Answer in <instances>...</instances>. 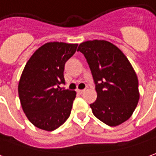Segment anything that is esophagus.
<instances>
[{
  "label": "esophagus",
  "mask_w": 156,
  "mask_h": 156,
  "mask_svg": "<svg viewBox=\"0 0 156 156\" xmlns=\"http://www.w3.org/2000/svg\"><path fill=\"white\" fill-rule=\"evenodd\" d=\"M77 92L80 93V94H82V93H84L85 92V90H77Z\"/></svg>",
  "instance_id": "obj_1"
}]
</instances>
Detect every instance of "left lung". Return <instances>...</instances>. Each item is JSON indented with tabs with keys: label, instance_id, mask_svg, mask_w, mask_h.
Here are the masks:
<instances>
[{
	"label": "left lung",
	"instance_id": "left-lung-1",
	"mask_svg": "<svg viewBox=\"0 0 156 156\" xmlns=\"http://www.w3.org/2000/svg\"><path fill=\"white\" fill-rule=\"evenodd\" d=\"M77 51L84 54L96 84L97 99L90 105L95 116L116 126L132 116L139 100L136 72L125 54L104 40L82 42Z\"/></svg>",
	"mask_w": 156,
	"mask_h": 156
}]
</instances>
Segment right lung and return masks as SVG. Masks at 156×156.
I'll return each mask as SVG.
<instances>
[{
    "instance_id": "1",
    "label": "right lung",
    "mask_w": 156,
    "mask_h": 156,
    "mask_svg": "<svg viewBox=\"0 0 156 156\" xmlns=\"http://www.w3.org/2000/svg\"><path fill=\"white\" fill-rule=\"evenodd\" d=\"M78 44L48 42L33 53L24 66L19 83L21 106L29 121L51 132L63 125L70 115L76 92L62 90L64 64Z\"/></svg>"
}]
</instances>
